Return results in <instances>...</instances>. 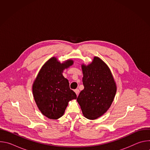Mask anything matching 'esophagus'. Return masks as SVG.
<instances>
[{"label":"esophagus","instance_id":"obj_1","mask_svg":"<svg viewBox=\"0 0 150 150\" xmlns=\"http://www.w3.org/2000/svg\"><path fill=\"white\" fill-rule=\"evenodd\" d=\"M75 93H76V96H78V94H79V90L78 89H76V90H75Z\"/></svg>","mask_w":150,"mask_h":150}]
</instances>
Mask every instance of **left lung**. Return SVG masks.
<instances>
[{"label": "left lung", "mask_w": 150, "mask_h": 150, "mask_svg": "<svg viewBox=\"0 0 150 150\" xmlns=\"http://www.w3.org/2000/svg\"><path fill=\"white\" fill-rule=\"evenodd\" d=\"M84 89L77 101L83 116L94 120L104 115L114 100L116 85L108 65L99 57H94L91 63L81 65Z\"/></svg>", "instance_id": "8db88e82"}]
</instances>
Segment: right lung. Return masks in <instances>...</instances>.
Segmentation results:
<instances>
[{
	"instance_id": "right-lung-1",
	"label": "right lung",
	"mask_w": 150,
	"mask_h": 150,
	"mask_svg": "<svg viewBox=\"0 0 150 150\" xmlns=\"http://www.w3.org/2000/svg\"><path fill=\"white\" fill-rule=\"evenodd\" d=\"M73 60L61 63L53 57L42 67L33 85L34 100L41 113L50 119H57L65 113L68 102L76 98L70 89L63 71L73 65Z\"/></svg>"
}]
</instances>
